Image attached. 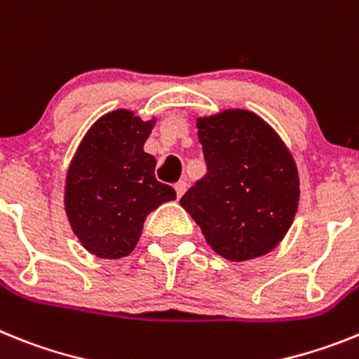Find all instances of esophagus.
Wrapping results in <instances>:
<instances>
[{
    "mask_svg": "<svg viewBox=\"0 0 359 359\" xmlns=\"http://www.w3.org/2000/svg\"><path fill=\"white\" fill-rule=\"evenodd\" d=\"M175 189H177V197H182L184 193H186V189H188V182L186 180H179V182L175 184Z\"/></svg>",
    "mask_w": 359,
    "mask_h": 359,
    "instance_id": "1",
    "label": "esophagus"
}]
</instances>
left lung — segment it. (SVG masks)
Instances as JSON below:
<instances>
[{"label": "left lung", "instance_id": "obj_1", "mask_svg": "<svg viewBox=\"0 0 359 359\" xmlns=\"http://www.w3.org/2000/svg\"><path fill=\"white\" fill-rule=\"evenodd\" d=\"M205 175L180 198L215 253L262 257L291 227L300 184L287 148L258 115L229 110L198 119Z\"/></svg>", "mask_w": 359, "mask_h": 359}]
</instances>
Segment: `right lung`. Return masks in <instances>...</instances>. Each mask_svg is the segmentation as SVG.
Segmentation results:
<instances>
[{"instance_id": "add662e5", "label": "right lung", "mask_w": 359, "mask_h": 359, "mask_svg": "<svg viewBox=\"0 0 359 359\" xmlns=\"http://www.w3.org/2000/svg\"><path fill=\"white\" fill-rule=\"evenodd\" d=\"M151 126L132 111H111L90 128L72 161L65 210L81 244L95 257H128L146 217L177 198L175 189L158 182L157 161L144 151Z\"/></svg>"}]
</instances>
